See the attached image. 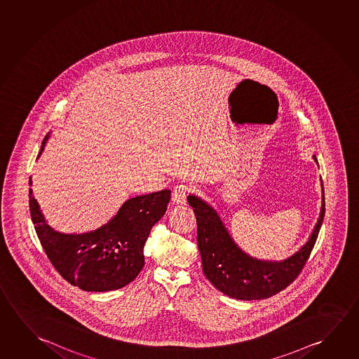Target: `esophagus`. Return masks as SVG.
Segmentation results:
<instances>
[{
    "instance_id": "34e87169",
    "label": "esophagus",
    "mask_w": 359,
    "mask_h": 359,
    "mask_svg": "<svg viewBox=\"0 0 359 359\" xmlns=\"http://www.w3.org/2000/svg\"><path fill=\"white\" fill-rule=\"evenodd\" d=\"M190 191H191L190 185H177V188L172 190V196H171L172 204L177 206L185 204L187 196Z\"/></svg>"
}]
</instances>
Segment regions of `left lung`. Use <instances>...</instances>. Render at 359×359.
I'll return each instance as SVG.
<instances>
[{
	"mask_svg": "<svg viewBox=\"0 0 359 359\" xmlns=\"http://www.w3.org/2000/svg\"><path fill=\"white\" fill-rule=\"evenodd\" d=\"M313 159L318 164L316 155ZM322 182V179H320ZM322 185L320 217L309 241L290 257L280 261L259 259L246 254L231 238L220 216L209 203L189 195L198 224V246L206 278L229 297L251 301L264 299L285 290L307 262L325 217V191Z\"/></svg>",
	"mask_w": 359,
	"mask_h": 359,
	"instance_id": "8db88e82",
	"label": "left lung"
}]
</instances>
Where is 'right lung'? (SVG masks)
<instances>
[{"label":"right lung","instance_id":"1","mask_svg":"<svg viewBox=\"0 0 359 359\" xmlns=\"http://www.w3.org/2000/svg\"><path fill=\"white\" fill-rule=\"evenodd\" d=\"M48 138L50 133L37 159ZM170 195V190H161L135 196L98 229L63 233L47 224L32 189L28 191L31 219L47 257L66 281L88 292L114 291L138 276L144 266V245L151 227L165 214Z\"/></svg>","mask_w":359,"mask_h":359}]
</instances>
